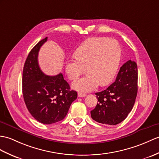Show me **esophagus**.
<instances>
[{
    "label": "esophagus",
    "mask_w": 159,
    "mask_h": 159,
    "mask_svg": "<svg viewBox=\"0 0 159 159\" xmlns=\"http://www.w3.org/2000/svg\"><path fill=\"white\" fill-rule=\"evenodd\" d=\"M86 96V94L84 93H81V92H79L78 93V97L79 98H83V97H85Z\"/></svg>",
    "instance_id": "esophagus-1"
}]
</instances>
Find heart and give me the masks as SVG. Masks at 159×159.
Masks as SVG:
<instances>
[{
  "instance_id": "obj_1",
  "label": "heart",
  "mask_w": 159,
  "mask_h": 159,
  "mask_svg": "<svg viewBox=\"0 0 159 159\" xmlns=\"http://www.w3.org/2000/svg\"><path fill=\"white\" fill-rule=\"evenodd\" d=\"M75 58L66 65L70 80H76L86 72L83 79L74 82V89L89 91L108 84L115 76L121 57V47L116 40L106 37H93L86 40L75 52Z\"/></svg>"
}]
</instances>
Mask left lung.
Segmentation results:
<instances>
[{
    "mask_svg": "<svg viewBox=\"0 0 159 159\" xmlns=\"http://www.w3.org/2000/svg\"><path fill=\"white\" fill-rule=\"evenodd\" d=\"M138 93V66L129 60L121 66L116 80L106 90L95 93L98 103L91 111L98 123L115 125L128 116Z\"/></svg>",
    "mask_w": 159,
    "mask_h": 159,
    "instance_id": "8db88e82",
    "label": "left lung"
}]
</instances>
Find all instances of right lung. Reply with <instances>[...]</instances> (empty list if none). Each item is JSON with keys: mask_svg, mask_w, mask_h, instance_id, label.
<instances>
[{"mask_svg": "<svg viewBox=\"0 0 159 159\" xmlns=\"http://www.w3.org/2000/svg\"><path fill=\"white\" fill-rule=\"evenodd\" d=\"M47 40H41L33 47L25 61L22 77V93L25 106L39 122L49 125L63 120L77 93L71 91L62 74L48 76L38 62L40 48Z\"/></svg>", "mask_w": 159, "mask_h": 159, "instance_id": "obj_1", "label": "right lung"}]
</instances>
